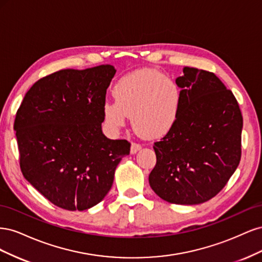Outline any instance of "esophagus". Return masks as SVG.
Masks as SVG:
<instances>
[{
	"instance_id": "1",
	"label": "esophagus",
	"mask_w": 262,
	"mask_h": 262,
	"mask_svg": "<svg viewBox=\"0 0 262 262\" xmlns=\"http://www.w3.org/2000/svg\"><path fill=\"white\" fill-rule=\"evenodd\" d=\"M141 144H139V143H136V142H132L131 143V149H130V152H131V154H136L138 150H140L141 149Z\"/></svg>"
}]
</instances>
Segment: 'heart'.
Masks as SVG:
<instances>
[{"label": "heart", "mask_w": 262, "mask_h": 262, "mask_svg": "<svg viewBox=\"0 0 262 262\" xmlns=\"http://www.w3.org/2000/svg\"><path fill=\"white\" fill-rule=\"evenodd\" d=\"M116 102H106V122L117 129L126 117L132 128L145 139H156L167 133L175 124L181 90L177 82L154 69H142L121 77L113 90Z\"/></svg>", "instance_id": "b5f03b06"}]
</instances>
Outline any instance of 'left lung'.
I'll list each match as a JSON object with an SVG mask.
<instances>
[{
  "label": "left lung",
  "instance_id": "8db88e82",
  "mask_svg": "<svg viewBox=\"0 0 262 262\" xmlns=\"http://www.w3.org/2000/svg\"><path fill=\"white\" fill-rule=\"evenodd\" d=\"M178 118L154 143L149 186L163 200L199 204L215 196L242 156V112L232 91L212 72L184 68Z\"/></svg>",
  "mask_w": 262,
  "mask_h": 262
}]
</instances>
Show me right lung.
<instances>
[{
    "label": "right lung",
    "mask_w": 262,
    "mask_h": 262,
    "mask_svg": "<svg viewBox=\"0 0 262 262\" xmlns=\"http://www.w3.org/2000/svg\"><path fill=\"white\" fill-rule=\"evenodd\" d=\"M115 74L110 64L60 70L31 86L16 113L23 175L61 209L83 211L99 203L130 153V142L110 140L101 131Z\"/></svg>",
    "instance_id": "add662e5"
}]
</instances>
